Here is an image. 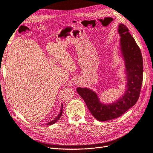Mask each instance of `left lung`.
<instances>
[{"instance_id": "1", "label": "left lung", "mask_w": 153, "mask_h": 153, "mask_svg": "<svg viewBox=\"0 0 153 153\" xmlns=\"http://www.w3.org/2000/svg\"><path fill=\"white\" fill-rule=\"evenodd\" d=\"M118 31L120 36V50L127 74L125 93L115 102L106 105L101 103L98 94L91 89L77 88V92L85 101L90 112L101 122L119 117L136 103L143 83V60L140 50L125 25L120 24Z\"/></svg>"}]
</instances>
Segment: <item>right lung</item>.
Returning a JSON list of instances; mask_svg holds the SVG:
<instances>
[{
	"label": "right lung",
	"instance_id": "obj_1",
	"mask_svg": "<svg viewBox=\"0 0 153 153\" xmlns=\"http://www.w3.org/2000/svg\"><path fill=\"white\" fill-rule=\"evenodd\" d=\"M62 111H63V105L62 104V105H61V108H60V113H59V114L57 115V117L55 118V119H54V120H53L52 121H51V122H48V123H46V125H47V126H50V125H52V124H53V123H55V122H57V121L59 120L60 117L62 116Z\"/></svg>",
	"mask_w": 153,
	"mask_h": 153
}]
</instances>
